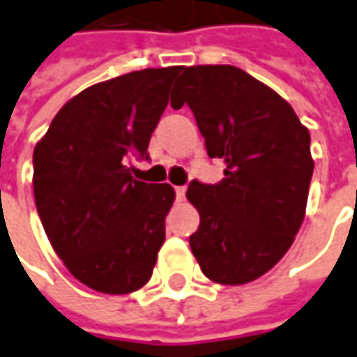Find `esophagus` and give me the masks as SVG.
Masks as SVG:
<instances>
[{"label":"esophagus","mask_w":357,"mask_h":357,"mask_svg":"<svg viewBox=\"0 0 357 357\" xmlns=\"http://www.w3.org/2000/svg\"><path fill=\"white\" fill-rule=\"evenodd\" d=\"M176 195H178V199L181 202V199L185 197V185H178V188H176Z\"/></svg>","instance_id":"obj_1"}]
</instances>
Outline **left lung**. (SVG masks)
<instances>
[{"mask_svg":"<svg viewBox=\"0 0 357 357\" xmlns=\"http://www.w3.org/2000/svg\"><path fill=\"white\" fill-rule=\"evenodd\" d=\"M188 105L223 179L191 181L185 197L199 213L190 237L203 275L247 284L287 255L298 233L314 172L310 134L271 86L231 65L183 68L172 106Z\"/></svg>","mask_w":357,"mask_h":357,"instance_id":"8db88e82","label":"left lung"}]
</instances>
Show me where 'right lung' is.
I'll return each mask as SVG.
<instances>
[{"instance_id": "obj_1", "label": "right lung", "mask_w": 357, "mask_h": 357, "mask_svg": "<svg viewBox=\"0 0 357 357\" xmlns=\"http://www.w3.org/2000/svg\"><path fill=\"white\" fill-rule=\"evenodd\" d=\"M181 67L96 82L63 106L33 152V193L47 239L73 277L105 294L142 289L166 241L176 191L132 176Z\"/></svg>"}]
</instances>
